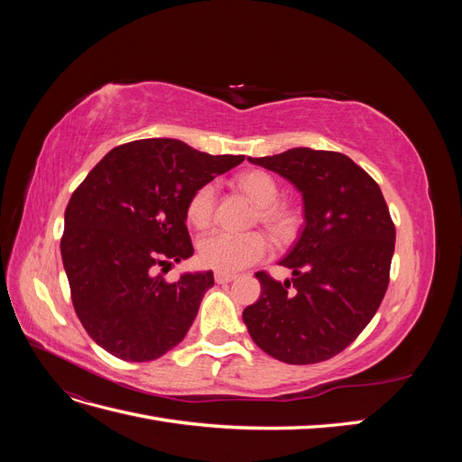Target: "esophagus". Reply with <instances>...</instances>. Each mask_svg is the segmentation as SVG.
I'll return each instance as SVG.
<instances>
[{
  "instance_id": "esophagus-1",
  "label": "esophagus",
  "mask_w": 462,
  "mask_h": 462,
  "mask_svg": "<svg viewBox=\"0 0 462 462\" xmlns=\"http://www.w3.org/2000/svg\"><path fill=\"white\" fill-rule=\"evenodd\" d=\"M235 275L233 273H226V272H216V283H229L233 282Z\"/></svg>"
}]
</instances>
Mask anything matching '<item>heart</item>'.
Here are the masks:
<instances>
[{"instance_id": "b5f03b06", "label": "heart", "mask_w": 462, "mask_h": 462, "mask_svg": "<svg viewBox=\"0 0 462 462\" xmlns=\"http://www.w3.org/2000/svg\"><path fill=\"white\" fill-rule=\"evenodd\" d=\"M239 185L258 202L256 221H262L275 236H287L295 229L297 214L279 199V187L275 179L265 171H248L239 177ZM217 200L216 183H204L194 190L185 214L194 227H206L214 217ZM270 253L268 236L260 231H229L214 229L206 233L199 245V258L206 265L217 272L233 273L248 268Z\"/></svg>"}]
</instances>
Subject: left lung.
<instances>
[{"label":"left lung","instance_id":"8db88e82","mask_svg":"<svg viewBox=\"0 0 462 462\" xmlns=\"http://www.w3.org/2000/svg\"><path fill=\"white\" fill-rule=\"evenodd\" d=\"M248 160L289 179L304 202L300 236L282 260L291 282L256 272L262 295L243 312L250 337L287 365L329 360L370 324L389 285L395 223L382 189L339 152Z\"/></svg>","mask_w":462,"mask_h":462}]
</instances>
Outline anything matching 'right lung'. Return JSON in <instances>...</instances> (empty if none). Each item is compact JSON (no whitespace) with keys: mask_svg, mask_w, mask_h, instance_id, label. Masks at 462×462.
Wrapping results in <instances>:
<instances>
[{"mask_svg":"<svg viewBox=\"0 0 462 462\" xmlns=\"http://www.w3.org/2000/svg\"><path fill=\"white\" fill-rule=\"evenodd\" d=\"M243 160L144 138L109 150L75 189L61 258L80 324L109 355L148 362L185 339L214 273L170 283L153 272L192 256L189 197Z\"/></svg>","mask_w":462,"mask_h":462,"instance_id":"obj_1","label":"right lung"}]
</instances>
